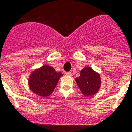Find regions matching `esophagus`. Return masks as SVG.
Segmentation results:
<instances>
[{"mask_svg": "<svg viewBox=\"0 0 132 132\" xmlns=\"http://www.w3.org/2000/svg\"><path fill=\"white\" fill-rule=\"evenodd\" d=\"M65 75H66V76H69V77H71L72 76V72H67L65 73Z\"/></svg>", "mask_w": 132, "mask_h": 132, "instance_id": "1", "label": "esophagus"}]
</instances>
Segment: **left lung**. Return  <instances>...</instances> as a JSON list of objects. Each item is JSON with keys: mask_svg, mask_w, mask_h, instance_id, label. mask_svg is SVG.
<instances>
[{"mask_svg": "<svg viewBox=\"0 0 132 132\" xmlns=\"http://www.w3.org/2000/svg\"><path fill=\"white\" fill-rule=\"evenodd\" d=\"M75 81L84 96H92L96 94L101 86L100 74L89 66L81 70L80 76L77 77Z\"/></svg>", "mask_w": 132, "mask_h": 132, "instance_id": "8db88e82", "label": "left lung"}]
</instances>
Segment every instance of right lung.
<instances>
[{"instance_id": "right-lung-1", "label": "right lung", "mask_w": 132, "mask_h": 132, "mask_svg": "<svg viewBox=\"0 0 132 132\" xmlns=\"http://www.w3.org/2000/svg\"><path fill=\"white\" fill-rule=\"evenodd\" d=\"M62 76V72H57L51 66L43 65L32 71L28 78V85L34 94L47 97L53 92Z\"/></svg>"}]
</instances>
